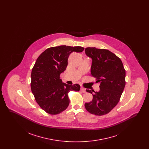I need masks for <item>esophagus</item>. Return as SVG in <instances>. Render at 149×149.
<instances>
[{
  "label": "esophagus",
  "instance_id": "1",
  "mask_svg": "<svg viewBox=\"0 0 149 149\" xmlns=\"http://www.w3.org/2000/svg\"><path fill=\"white\" fill-rule=\"evenodd\" d=\"M80 91H81V92L82 93H86V89H85V88H84L83 87H81V88H80Z\"/></svg>",
  "mask_w": 149,
  "mask_h": 149
}]
</instances>
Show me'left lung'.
<instances>
[{
  "label": "left lung",
  "mask_w": 149,
  "mask_h": 149,
  "mask_svg": "<svg viewBox=\"0 0 149 149\" xmlns=\"http://www.w3.org/2000/svg\"><path fill=\"white\" fill-rule=\"evenodd\" d=\"M85 51L92 59L91 75L100 83L99 92H94L92 101L85 103V108L96 116L104 115L120 101L126 84V71L120 58L110 51L90 47ZM86 91L92 94L91 90Z\"/></svg>",
  "instance_id": "obj_1"
}]
</instances>
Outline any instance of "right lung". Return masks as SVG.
Wrapping results in <instances>:
<instances>
[{
  "mask_svg": "<svg viewBox=\"0 0 149 149\" xmlns=\"http://www.w3.org/2000/svg\"><path fill=\"white\" fill-rule=\"evenodd\" d=\"M84 50L81 46L62 45L46 49L37 58L31 72V88L36 102L47 113L65 111L70 103L68 93L79 91L80 85L64 83L60 75L66 70L71 52Z\"/></svg>",
  "mask_w": 149,
  "mask_h": 149,
  "instance_id": "obj_1",
  "label": "right lung"
}]
</instances>
